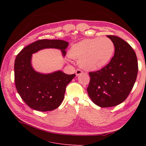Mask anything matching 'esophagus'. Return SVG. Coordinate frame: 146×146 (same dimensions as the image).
<instances>
[{
  "label": "esophagus",
  "mask_w": 146,
  "mask_h": 146,
  "mask_svg": "<svg viewBox=\"0 0 146 146\" xmlns=\"http://www.w3.org/2000/svg\"><path fill=\"white\" fill-rule=\"evenodd\" d=\"M82 73H83V72L82 70H79V69H77V70H76V76H79L80 74H81Z\"/></svg>",
  "instance_id": "esophagus-1"
}]
</instances>
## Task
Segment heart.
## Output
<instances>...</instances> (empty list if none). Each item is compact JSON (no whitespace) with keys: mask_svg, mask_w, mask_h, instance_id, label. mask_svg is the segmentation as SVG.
<instances>
[{"mask_svg":"<svg viewBox=\"0 0 146 146\" xmlns=\"http://www.w3.org/2000/svg\"><path fill=\"white\" fill-rule=\"evenodd\" d=\"M115 50L113 42L107 38L86 39L74 44L68 52L70 58L79 60L80 67L95 71L105 66Z\"/></svg>","mask_w":146,"mask_h":146,"instance_id":"obj_1","label":"heart"}]
</instances>
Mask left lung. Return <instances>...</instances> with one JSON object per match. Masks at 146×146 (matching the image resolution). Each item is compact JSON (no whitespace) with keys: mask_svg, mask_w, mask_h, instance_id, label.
Masks as SVG:
<instances>
[{"mask_svg":"<svg viewBox=\"0 0 146 146\" xmlns=\"http://www.w3.org/2000/svg\"><path fill=\"white\" fill-rule=\"evenodd\" d=\"M107 37L114 44L113 57L100 70L89 73L87 88L92 101L102 108L124 101L134 86L138 73L137 56L131 46L117 36Z\"/></svg>","mask_w":146,"mask_h":146,"instance_id":"obj_1","label":"left lung"}]
</instances>
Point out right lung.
Masks as SVG:
<instances>
[{
  "instance_id": "obj_1",
  "label": "right lung",
  "mask_w": 146,
  "mask_h": 146,
  "mask_svg": "<svg viewBox=\"0 0 146 146\" xmlns=\"http://www.w3.org/2000/svg\"><path fill=\"white\" fill-rule=\"evenodd\" d=\"M68 44L61 40H40L28 45L17 55L14 65L15 86L31 108L42 112L57 108L63 101L67 85L76 76L61 70L38 72L32 66L33 54L45 48H56L61 51L64 57Z\"/></svg>"
}]
</instances>
